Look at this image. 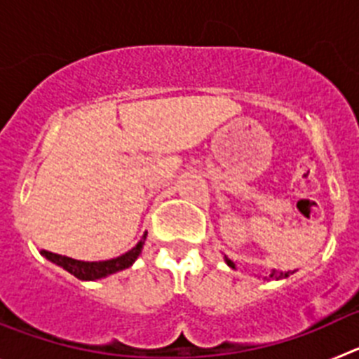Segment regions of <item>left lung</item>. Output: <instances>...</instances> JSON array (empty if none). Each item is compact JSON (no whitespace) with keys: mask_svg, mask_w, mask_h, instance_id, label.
<instances>
[{"mask_svg":"<svg viewBox=\"0 0 359 359\" xmlns=\"http://www.w3.org/2000/svg\"><path fill=\"white\" fill-rule=\"evenodd\" d=\"M224 262H226L228 266H230V268H233V269H237V266H236V262L233 261H230V259H228L226 255H224ZM291 275V271H286V273H277V271H271V273H269V277H264V278H268V280H280V278H286V277H290Z\"/></svg>","mask_w":359,"mask_h":359,"instance_id":"1","label":"left lung"}]
</instances>
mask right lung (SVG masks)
Listing matches in <instances>:
<instances>
[{
  "label": "right lung",
  "mask_w": 359,
  "mask_h": 359,
  "mask_svg": "<svg viewBox=\"0 0 359 359\" xmlns=\"http://www.w3.org/2000/svg\"><path fill=\"white\" fill-rule=\"evenodd\" d=\"M145 237H147V231L142 236V239L138 241L135 248H131L129 252L123 253V255L109 259V261H77V259H72V257L59 255V253L46 252V250H41V255L46 257L50 262L57 264L59 268L66 269L68 273H72L73 277H77L79 280H97V278L109 277V275L116 273V271H122V269L135 264V261L138 259L142 250H144Z\"/></svg>",
  "instance_id": "right-lung-1"
}]
</instances>
